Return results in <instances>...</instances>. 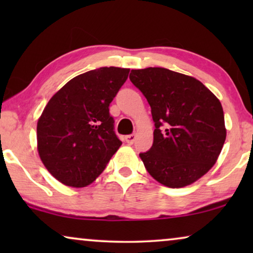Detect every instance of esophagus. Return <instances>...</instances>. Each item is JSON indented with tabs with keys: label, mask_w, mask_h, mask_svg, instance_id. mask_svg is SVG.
Here are the masks:
<instances>
[{
	"label": "esophagus",
	"mask_w": 253,
	"mask_h": 253,
	"mask_svg": "<svg viewBox=\"0 0 253 253\" xmlns=\"http://www.w3.org/2000/svg\"><path fill=\"white\" fill-rule=\"evenodd\" d=\"M124 139H126V141L129 145H132L134 143V140H136V134H134V133L127 134V136H126V138H124Z\"/></svg>",
	"instance_id": "esophagus-1"
}]
</instances>
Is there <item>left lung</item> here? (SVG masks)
I'll return each mask as SVG.
<instances>
[{
    "instance_id": "8db88e82",
    "label": "left lung",
    "mask_w": 253,
    "mask_h": 253,
    "mask_svg": "<svg viewBox=\"0 0 253 253\" xmlns=\"http://www.w3.org/2000/svg\"><path fill=\"white\" fill-rule=\"evenodd\" d=\"M151 106L154 140L140 153L152 177L168 188L192 184L215 164L226 140L221 102L202 82L165 68L131 70Z\"/></svg>"
}]
</instances>
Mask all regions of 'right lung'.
<instances>
[{
    "mask_svg": "<svg viewBox=\"0 0 253 253\" xmlns=\"http://www.w3.org/2000/svg\"><path fill=\"white\" fill-rule=\"evenodd\" d=\"M129 71L116 67L87 71L48 101L38 121V152L57 181L74 188L91 184L122 145L109 105Z\"/></svg>",
    "mask_w": 253,
    "mask_h": 253,
    "instance_id": "right-lung-1",
    "label": "right lung"
}]
</instances>
